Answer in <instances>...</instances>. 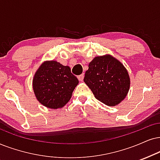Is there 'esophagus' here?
I'll return each mask as SVG.
<instances>
[{
	"label": "esophagus",
	"mask_w": 160,
	"mask_h": 160,
	"mask_svg": "<svg viewBox=\"0 0 160 160\" xmlns=\"http://www.w3.org/2000/svg\"><path fill=\"white\" fill-rule=\"evenodd\" d=\"M78 78L80 81H82V80H83V78H84V74H80V75L78 76Z\"/></svg>",
	"instance_id": "obj_1"
}]
</instances>
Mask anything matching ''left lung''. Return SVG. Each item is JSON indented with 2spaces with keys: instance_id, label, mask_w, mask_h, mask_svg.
<instances>
[{
  "instance_id": "8db88e82",
  "label": "left lung",
  "mask_w": 160,
  "mask_h": 160,
  "mask_svg": "<svg viewBox=\"0 0 160 160\" xmlns=\"http://www.w3.org/2000/svg\"><path fill=\"white\" fill-rule=\"evenodd\" d=\"M84 82L96 99L109 106L120 103L126 97L130 87L127 70L110 55L97 57L90 62Z\"/></svg>"
}]
</instances>
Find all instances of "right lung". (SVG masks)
<instances>
[{"label": "right lung", "instance_id": "right-lung-1", "mask_svg": "<svg viewBox=\"0 0 160 160\" xmlns=\"http://www.w3.org/2000/svg\"><path fill=\"white\" fill-rule=\"evenodd\" d=\"M78 82L68 66L52 60L44 62L36 72L33 90L40 103L57 109L69 101Z\"/></svg>", "mask_w": 160, "mask_h": 160}]
</instances>
